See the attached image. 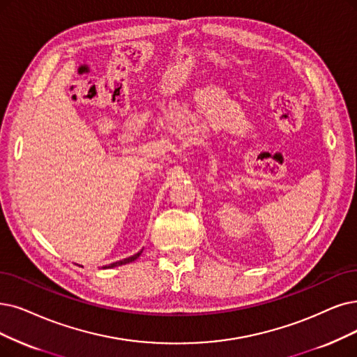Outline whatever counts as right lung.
I'll use <instances>...</instances> for the list:
<instances>
[{
	"instance_id": "add662e5",
	"label": "right lung",
	"mask_w": 357,
	"mask_h": 357,
	"mask_svg": "<svg viewBox=\"0 0 357 357\" xmlns=\"http://www.w3.org/2000/svg\"><path fill=\"white\" fill-rule=\"evenodd\" d=\"M142 252H144V249H142V250L137 252V253H135L133 256H129V258L117 261V262H112V264H109V265H105L104 268H114V266H120V265H126V264H129V262H133V261H136V259L139 258V256L142 255Z\"/></svg>"
}]
</instances>
